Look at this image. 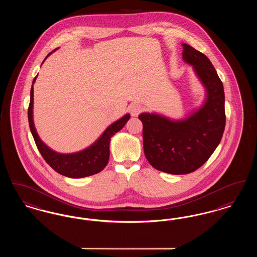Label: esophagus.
Returning a JSON list of instances; mask_svg holds the SVG:
<instances>
[{
    "label": "esophagus",
    "instance_id": "34e87169",
    "mask_svg": "<svg viewBox=\"0 0 257 257\" xmlns=\"http://www.w3.org/2000/svg\"><path fill=\"white\" fill-rule=\"evenodd\" d=\"M129 110H130V113L132 116H138L140 114V112L144 110L143 106L138 104V103H133L129 106Z\"/></svg>",
    "mask_w": 257,
    "mask_h": 257
}]
</instances>
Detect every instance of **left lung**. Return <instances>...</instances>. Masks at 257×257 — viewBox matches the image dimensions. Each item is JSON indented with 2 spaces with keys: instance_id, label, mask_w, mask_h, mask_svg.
I'll return each mask as SVG.
<instances>
[{
  "instance_id": "left-lung-1",
  "label": "left lung",
  "mask_w": 257,
  "mask_h": 257,
  "mask_svg": "<svg viewBox=\"0 0 257 257\" xmlns=\"http://www.w3.org/2000/svg\"><path fill=\"white\" fill-rule=\"evenodd\" d=\"M182 59L192 65L205 89L200 107L183 118L157 112H142L144 150L149 164L171 174H188L199 169L219 146L225 126L224 91L207 57L182 43Z\"/></svg>"
}]
</instances>
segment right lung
<instances>
[{
    "instance_id": "add662e5",
    "label": "right lung",
    "mask_w": 257,
    "mask_h": 257,
    "mask_svg": "<svg viewBox=\"0 0 257 257\" xmlns=\"http://www.w3.org/2000/svg\"><path fill=\"white\" fill-rule=\"evenodd\" d=\"M57 49L54 50L53 52ZM53 52L46 56L42 63ZM37 77L34 79L31 88V100L28 109V119L31 132L42 157L49 164L50 167L54 171L70 178H82L96 174L103 171L109 162L110 139L113 135L120 131L126 122L130 119V113L124 114L122 117L111 123L92 145L86 147L85 149L73 153L57 152L42 142V140L37 134L34 122V84L37 80Z\"/></svg>"
}]
</instances>
